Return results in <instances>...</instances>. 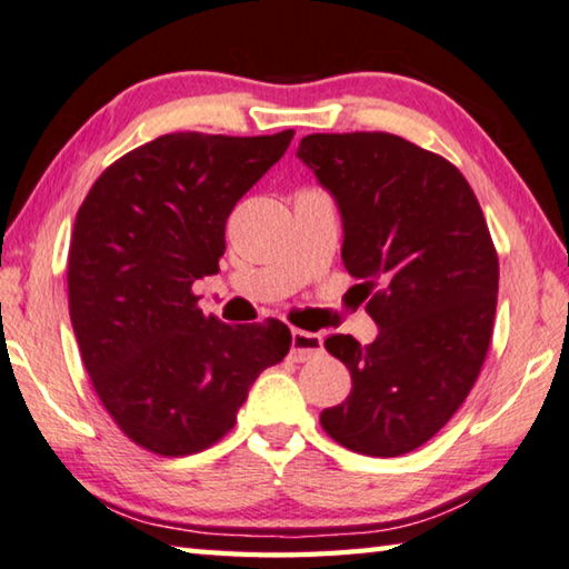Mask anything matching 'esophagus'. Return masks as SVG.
<instances>
[{
    "label": "esophagus",
    "instance_id": "1",
    "mask_svg": "<svg viewBox=\"0 0 569 569\" xmlns=\"http://www.w3.org/2000/svg\"><path fill=\"white\" fill-rule=\"evenodd\" d=\"M323 351V339L319 333H308L301 329L291 331V359L303 363L316 359Z\"/></svg>",
    "mask_w": 569,
    "mask_h": 569
}]
</instances>
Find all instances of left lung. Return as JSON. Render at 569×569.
<instances>
[{"instance_id":"8db88e82","label":"left lung","mask_w":569,"mask_h":569,"mask_svg":"<svg viewBox=\"0 0 569 569\" xmlns=\"http://www.w3.org/2000/svg\"><path fill=\"white\" fill-rule=\"evenodd\" d=\"M298 158L339 203L343 266L379 326L369 346L326 339L353 387L321 427L359 455H407L455 417L487 359L499 261L485 213L447 158L399 134H306Z\"/></svg>"}]
</instances>
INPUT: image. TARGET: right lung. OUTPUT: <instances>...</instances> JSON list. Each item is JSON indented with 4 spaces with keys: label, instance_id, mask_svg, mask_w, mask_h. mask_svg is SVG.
I'll use <instances>...</instances> for the list:
<instances>
[{
    "label": "right lung",
    "instance_id": "1",
    "mask_svg": "<svg viewBox=\"0 0 569 569\" xmlns=\"http://www.w3.org/2000/svg\"><path fill=\"white\" fill-rule=\"evenodd\" d=\"M291 140L162 134L104 168L77 210L67 298L82 363L122 435L152 455L213 447L291 349L286 323L230 326L192 293L218 271L230 210Z\"/></svg>",
    "mask_w": 569,
    "mask_h": 569
}]
</instances>
